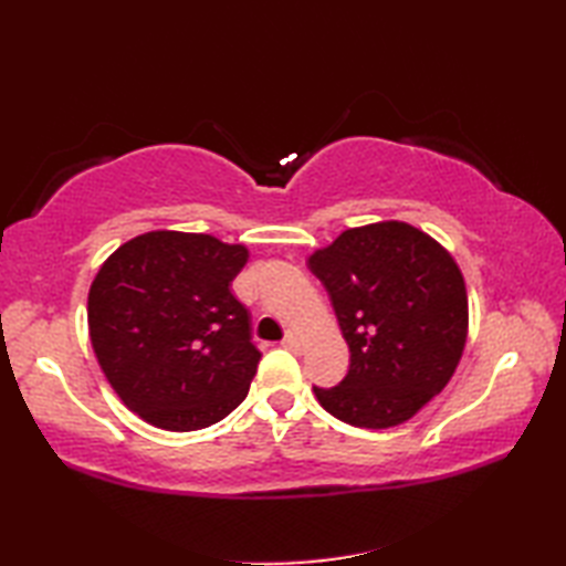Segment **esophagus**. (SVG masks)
<instances>
[{"mask_svg":"<svg viewBox=\"0 0 566 566\" xmlns=\"http://www.w3.org/2000/svg\"><path fill=\"white\" fill-rule=\"evenodd\" d=\"M282 345L286 347V350H292V353H298V347H302V343H298V335H296V333H286Z\"/></svg>","mask_w":566,"mask_h":566,"instance_id":"obj_1","label":"esophagus"}]
</instances>
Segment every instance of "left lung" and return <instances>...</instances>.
<instances>
[{"mask_svg": "<svg viewBox=\"0 0 566 566\" xmlns=\"http://www.w3.org/2000/svg\"><path fill=\"white\" fill-rule=\"evenodd\" d=\"M326 286L350 367L318 403L355 428L416 416L454 375L467 343V290L452 255L401 221L340 233L308 258Z\"/></svg>", "mask_w": 566, "mask_h": 566, "instance_id": "1", "label": "left lung"}]
</instances>
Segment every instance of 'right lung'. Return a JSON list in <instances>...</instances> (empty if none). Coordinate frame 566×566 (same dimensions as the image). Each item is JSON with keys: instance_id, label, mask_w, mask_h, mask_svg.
I'll return each mask as SVG.
<instances>
[{"instance_id": "add662e5", "label": "right lung", "mask_w": 566, "mask_h": 566, "mask_svg": "<svg viewBox=\"0 0 566 566\" xmlns=\"http://www.w3.org/2000/svg\"><path fill=\"white\" fill-rule=\"evenodd\" d=\"M243 245L203 233L153 231L128 240L90 286L94 355L130 411L187 432L219 423L245 399L260 350L231 292Z\"/></svg>"}]
</instances>
